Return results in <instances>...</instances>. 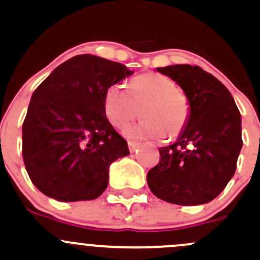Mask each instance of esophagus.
<instances>
[{
	"label": "esophagus",
	"instance_id": "esophagus-1",
	"mask_svg": "<svg viewBox=\"0 0 260 260\" xmlns=\"http://www.w3.org/2000/svg\"><path fill=\"white\" fill-rule=\"evenodd\" d=\"M128 148H129V152L133 153L138 148V143L135 141H128Z\"/></svg>",
	"mask_w": 260,
	"mask_h": 260
}]
</instances>
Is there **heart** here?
I'll return each mask as SVG.
<instances>
[{"instance_id": "heart-1", "label": "heart", "mask_w": 260, "mask_h": 260, "mask_svg": "<svg viewBox=\"0 0 260 260\" xmlns=\"http://www.w3.org/2000/svg\"><path fill=\"white\" fill-rule=\"evenodd\" d=\"M106 117L112 125L124 127L141 114L137 125L127 127L129 138L166 139L178 137L185 129L190 117V101L165 75L148 72L132 78L128 89L122 84H112L103 100Z\"/></svg>"}]
</instances>
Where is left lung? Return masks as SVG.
<instances>
[{
    "mask_svg": "<svg viewBox=\"0 0 260 260\" xmlns=\"http://www.w3.org/2000/svg\"><path fill=\"white\" fill-rule=\"evenodd\" d=\"M182 87L190 117L178 141L159 148V162L147 174L155 197L179 206L213 201L225 188L242 149L240 112L220 81L198 66L158 68Z\"/></svg>",
    "mask_w": 260,
    "mask_h": 260,
    "instance_id": "1",
    "label": "left lung"
}]
</instances>
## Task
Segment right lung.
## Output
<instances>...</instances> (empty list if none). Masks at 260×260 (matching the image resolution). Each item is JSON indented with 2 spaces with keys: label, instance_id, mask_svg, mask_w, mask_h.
<instances>
[{
  "label": "right lung",
  "instance_id": "1",
  "mask_svg": "<svg viewBox=\"0 0 260 260\" xmlns=\"http://www.w3.org/2000/svg\"><path fill=\"white\" fill-rule=\"evenodd\" d=\"M132 73L118 62L78 54L37 87L22 124V155L43 194L78 202L105 192L109 165L129 149L106 117L103 100L109 86Z\"/></svg>",
  "mask_w": 260,
  "mask_h": 260
}]
</instances>
